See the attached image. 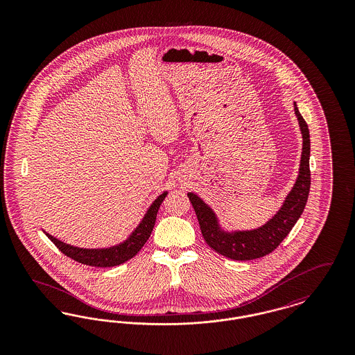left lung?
<instances>
[{
	"mask_svg": "<svg viewBox=\"0 0 355 355\" xmlns=\"http://www.w3.org/2000/svg\"><path fill=\"white\" fill-rule=\"evenodd\" d=\"M294 114L302 135V153L295 184L288 191L278 211L263 225L249 230H227L222 226L217 213L194 191L187 197L194 207L206 243L217 253L234 261H249L271 253L286 238L304 213L310 191V135L307 123L297 103L293 102Z\"/></svg>",
	"mask_w": 355,
	"mask_h": 355,
	"instance_id": "obj_1",
	"label": "left lung"
}]
</instances>
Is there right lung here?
I'll list each match as a JSON object with an SVG mask.
<instances>
[{
    "mask_svg": "<svg viewBox=\"0 0 355 355\" xmlns=\"http://www.w3.org/2000/svg\"><path fill=\"white\" fill-rule=\"evenodd\" d=\"M166 196H168V191H162L148 207L142 220H139V223L135 226L133 232L128 236V238L113 246L96 248V249L78 248V246H73L67 242H62L61 239L51 236L45 230H42V232L62 253L80 263L96 266V268L117 266V265L129 261L130 258H133L135 254L138 253L142 249V246L146 243V241L152 234L159 205L165 200Z\"/></svg>",
    "mask_w": 355,
    "mask_h": 355,
    "instance_id": "right-lung-1",
    "label": "right lung"
}]
</instances>
